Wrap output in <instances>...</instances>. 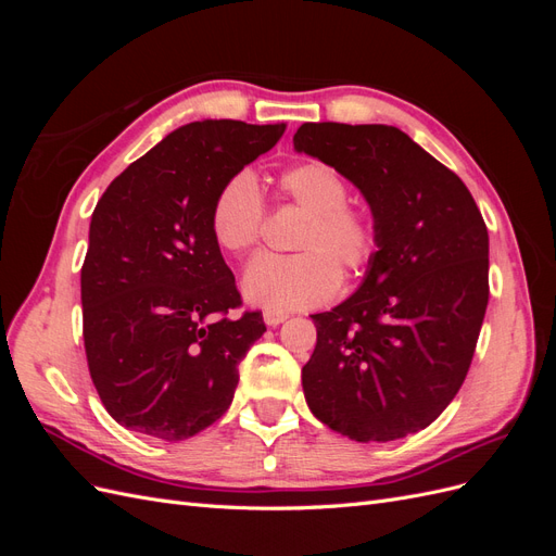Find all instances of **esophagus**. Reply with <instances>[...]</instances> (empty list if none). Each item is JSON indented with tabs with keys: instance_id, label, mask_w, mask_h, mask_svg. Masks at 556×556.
<instances>
[{
	"instance_id": "obj_1",
	"label": "esophagus",
	"mask_w": 556,
	"mask_h": 556,
	"mask_svg": "<svg viewBox=\"0 0 556 556\" xmlns=\"http://www.w3.org/2000/svg\"><path fill=\"white\" fill-rule=\"evenodd\" d=\"M288 319V313H276V311H264V323L268 327H278Z\"/></svg>"
}]
</instances>
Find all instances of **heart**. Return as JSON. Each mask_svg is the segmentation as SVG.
I'll use <instances>...</instances> for the list:
<instances>
[{
  "instance_id": "obj_1",
  "label": "heart",
  "mask_w": 556,
  "mask_h": 556,
  "mask_svg": "<svg viewBox=\"0 0 556 556\" xmlns=\"http://www.w3.org/2000/svg\"><path fill=\"white\" fill-rule=\"evenodd\" d=\"M278 192L308 211L294 255H262L248 266L243 296L252 306L276 313L325 304L345 278L359 276L378 252V225L362 206L348 204V182L333 166L308 160L278 176ZM264 197L252 172L231 174L217 188L208 227L217 248L243 257L262 239Z\"/></svg>"
}]
</instances>
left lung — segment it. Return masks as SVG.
Here are the masks:
<instances>
[{
    "label": "left lung",
    "instance_id": "8db88e82",
    "mask_svg": "<svg viewBox=\"0 0 556 556\" xmlns=\"http://www.w3.org/2000/svg\"><path fill=\"white\" fill-rule=\"evenodd\" d=\"M294 150L364 194L378 252L359 290L311 315L301 382L313 415L357 443L429 427L459 392L490 301V237L462 178L390 125L304 123Z\"/></svg>",
    "mask_w": 556,
    "mask_h": 556
}]
</instances>
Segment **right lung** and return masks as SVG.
I'll return each mask as SVG.
<instances>
[{"label":"right lung","instance_id":"right-lung-1","mask_svg":"<svg viewBox=\"0 0 556 556\" xmlns=\"http://www.w3.org/2000/svg\"><path fill=\"white\" fill-rule=\"evenodd\" d=\"M285 125L190 123L131 162L97 201L80 268L83 341L117 425L185 441L220 419L239 362L266 331L241 306L213 241L217 188L271 150Z\"/></svg>","mask_w":556,"mask_h":556}]
</instances>
